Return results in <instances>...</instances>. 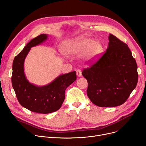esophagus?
I'll list each match as a JSON object with an SVG mask.
<instances>
[{
	"mask_svg": "<svg viewBox=\"0 0 146 146\" xmlns=\"http://www.w3.org/2000/svg\"><path fill=\"white\" fill-rule=\"evenodd\" d=\"M76 74H77V76H79V77H81L82 76V71L80 70V69H78V70H76Z\"/></svg>",
	"mask_w": 146,
	"mask_h": 146,
	"instance_id": "34e87169",
	"label": "esophagus"
}]
</instances>
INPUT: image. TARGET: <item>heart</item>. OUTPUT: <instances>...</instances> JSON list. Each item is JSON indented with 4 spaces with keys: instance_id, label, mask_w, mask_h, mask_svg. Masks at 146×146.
<instances>
[{
    "instance_id": "obj_1",
    "label": "heart",
    "mask_w": 146,
    "mask_h": 146,
    "mask_svg": "<svg viewBox=\"0 0 146 146\" xmlns=\"http://www.w3.org/2000/svg\"><path fill=\"white\" fill-rule=\"evenodd\" d=\"M61 51L66 57L83 54V59L88 63L96 61L103 52V46L98 41L85 36H79L64 41L61 45Z\"/></svg>"
}]
</instances>
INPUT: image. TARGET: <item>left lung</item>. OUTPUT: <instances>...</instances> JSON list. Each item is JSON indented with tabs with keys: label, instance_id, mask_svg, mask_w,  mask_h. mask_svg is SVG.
Instances as JSON below:
<instances>
[{
	"label": "left lung",
	"instance_id": "1",
	"mask_svg": "<svg viewBox=\"0 0 146 146\" xmlns=\"http://www.w3.org/2000/svg\"><path fill=\"white\" fill-rule=\"evenodd\" d=\"M102 56L82 74L87 79V95L101 107L123 104L135 88L137 65L128 45L112 34Z\"/></svg>",
	"mask_w": 146,
	"mask_h": 146
}]
</instances>
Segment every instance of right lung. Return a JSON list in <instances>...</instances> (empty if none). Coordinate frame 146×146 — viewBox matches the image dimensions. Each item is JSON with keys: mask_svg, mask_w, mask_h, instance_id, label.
Wrapping results in <instances>:
<instances>
[{"mask_svg": "<svg viewBox=\"0 0 146 146\" xmlns=\"http://www.w3.org/2000/svg\"><path fill=\"white\" fill-rule=\"evenodd\" d=\"M41 34L31 40L15 57L12 66V84L19 104L36 113H49L59 110L65 98V90L76 80V72L61 74L48 85L38 86L31 83L24 73V61L31 48L47 39Z\"/></svg>", "mask_w": 146, "mask_h": 146, "instance_id": "1", "label": "right lung"}]
</instances>
